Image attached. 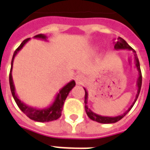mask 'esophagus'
Returning a JSON list of instances; mask_svg holds the SVG:
<instances>
[{"label":"esophagus","instance_id":"esophagus-1","mask_svg":"<svg viewBox=\"0 0 150 150\" xmlns=\"http://www.w3.org/2000/svg\"><path fill=\"white\" fill-rule=\"evenodd\" d=\"M86 78L84 77L83 74H78L75 77V81H76V83L78 84V85H81L83 84L85 82Z\"/></svg>","mask_w":150,"mask_h":150}]
</instances>
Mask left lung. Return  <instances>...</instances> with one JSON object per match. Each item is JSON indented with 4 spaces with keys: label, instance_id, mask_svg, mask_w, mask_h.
I'll list each match as a JSON object with an SVG mask.
<instances>
[{
    "label": "left lung",
    "instance_id": "left-lung-1",
    "mask_svg": "<svg viewBox=\"0 0 150 150\" xmlns=\"http://www.w3.org/2000/svg\"><path fill=\"white\" fill-rule=\"evenodd\" d=\"M114 48L116 50H121V49H128L130 50V51H133V52L134 53V62H135V66L137 67V70L139 72V78L137 79V87H138V92H137V94H136L135 99L134 101V103H132V105L129 108V109L126 111L125 112H124L123 114L121 115H118V116H116V117H107V116H101V115H98L95 112H93L88 107L87 103H88V91L86 90V88H84L85 90V99H84V103H85V111L87 112V115L88 116V118L93 121H96L98 123H100V124H113V123H116L119 121L120 119L124 118V116L129 112L130 109L133 108V106L134 105L136 100L139 97V94L140 93V89H141V85H142V74H141V70H140V65H139V58L137 57V54H136V52L131 47H130L129 44L127 43L125 41H124L123 38H118V41L114 42Z\"/></svg>",
    "mask_w": 150,
    "mask_h": 150
}]
</instances>
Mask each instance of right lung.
Returning a JSON list of instances; mask_svg holds the SVG:
<instances>
[{
  "label": "right lung",
  "mask_w": 150,
  "mask_h": 150,
  "mask_svg": "<svg viewBox=\"0 0 150 150\" xmlns=\"http://www.w3.org/2000/svg\"><path fill=\"white\" fill-rule=\"evenodd\" d=\"M34 38H39V39H42V40H47V37L43 34H38L37 36H35ZM30 40V38H27L26 40H24L20 46L18 47V48L15 51L13 57H12V60H11V71H10V75H9V83H10V88H11V94L14 98L15 102L16 103L17 106L19 107L21 110L26 114V116L29 118H31L34 121L37 122H50V121H53L57 118H59L62 115V107L64 104V102L66 100L67 97L68 95V93H70V91L73 88V87L76 85L75 81L72 80L71 82H69L68 83L66 84L62 89L59 91V93L57 94L55 98L54 102L47 108H32V107L26 105V103H24L23 102L18 98V97L16 93V90H15L14 83H13V79H12V67H13V61H14L15 57L18 53V52L20 51L24 45Z\"/></svg>",
  "instance_id": "right-lung-1"
}]
</instances>
